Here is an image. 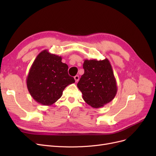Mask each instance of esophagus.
Segmentation results:
<instances>
[{
  "label": "esophagus",
  "instance_id": "1",
  "mask_svg": "<svg viewBox=\"0 0 156 156\" xmlns=\"http://www.w3.org/2000/svg\"><path fill=\"white\" fill-rule=\"evenodd\" d=\"M74 79H75V82H78L79 81V75H75V76L74 77Z\"/></svg>",
  "mask_w": 156,
  "mask_h": 156
}]
</instances>
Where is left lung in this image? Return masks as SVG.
Here are the masks:
<instances>
[{"mask_svg": "<svg viewBox=\"0 0 156 156\" xmlns=\"http://www.w3.org/2000/svg\"><path fill=\"white\" fill-rule=\"evenodd\" d=\"M84 73L77 83L83 98L93 108H100L115 98L118 88L111 63L102 60H84Z\"/></svg>", "mask_w": 156, "mask_h": 156, "instance_id": "1", "label": "left lung"}]
</instances>
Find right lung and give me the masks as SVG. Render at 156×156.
Instances as JSON below:
<instances>
[{"instance_id": "1", "label": "right lung", "mask_w": 156, "mask_h": 156, "mask_svg": "<svg viewBox=\"0 0 156 156\" xmlns=\"http://www.w3.org/2000/svg\"><path fill=\"white\" fill-rule=\"evenodd\" d=\"M62 57L45 49L40 53L30 68L27 86L34 100L43 105H51L62 96L64 88L75 83L68 73Z\"/></svg>"}]
</instances>
